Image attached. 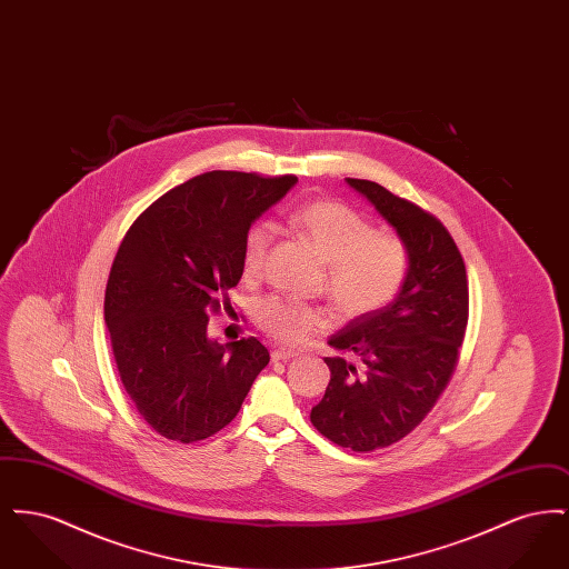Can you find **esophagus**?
Instances as JSON below:
<instances>
[{"mask_svg": "<svg viewBox=\"0 0 569 569\" xmlns=\"http://www.w3.org/2000/svg\"><path fill=\"white\" fill-rule=\"evenodd\" d=\"M298 353L295 350H286V348H274L271 352V358L277 362V360H292V358H297Z\"/></svg>", "mask_w": 569, "mask_h": 569, "instance_id": "obj_1", "label": "esophagus"}]
</instances>
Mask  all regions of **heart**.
I'll list each match as a JSON object with an SVG mask.
<instances>
[{
  "mask_svg": "<svg viewBox=\"0 0 569 569\" xmlns=\"http://www.w3.org/2000/svg\"><path fill=\"white\" fill-rule=\"evenodd\" d=\"M288 232L326 264V295L346 320H360L386 309L406 288L411 256L395 232L376 230L348 204L328 198L300 202L286 216ZM269 223H253L244 234V279H258L271 247ZM256 325L283 346H302L325 332L330 316L322 307L292 298L269 297L256 307Z\"/></svg>",
  "mask_w": 569,
  "mask_h": 569,
  "instance_id": "1",
  "label": "heart"
}]
</instances>
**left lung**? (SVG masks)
Wrapping results in <instances>:
<instances>
[{
  "mask_svg": "<svg viewBox=\"0 0 569 569\" xmlns=\"http://www.w3.org/2000/svg\"><path fill=\"white\" fill-rule=\"evenodd\" d=\"M406 241V288L376 316L330 337V381L311 425L341 448L373 452L411 433L433 409L459 362L469 320L465 260L448 228L373 181L348 179Z\"/></svg>",
  "mask_w": 569,
  "mask_h": 569,
  "instance_id": "1",
  "label": "left lung"
}]
</instances>
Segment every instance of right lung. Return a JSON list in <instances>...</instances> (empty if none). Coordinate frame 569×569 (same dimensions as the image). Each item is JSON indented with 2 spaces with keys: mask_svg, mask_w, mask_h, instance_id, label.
I'll return each instance as SVG.
<instances>
[{
  "mask_svg": "<svg viewBox=\"0 0 569 569\" xmlns=\"http://www.w3.org/2000/svg\"><path fill=\"white\" fill-rule=\"evenodd\" d=\"M295 183V174H198L149 204L119 244L104 295L112 356L138 413L170 441L228 427L271 360L256 337L209 341L207 325L232 309L251 221Z\"/></svg>",
  "mask_w": 569,
  "mask_h": 569,
  "instance_id": "1",
  "label": "right lung"
}]
</instances>
